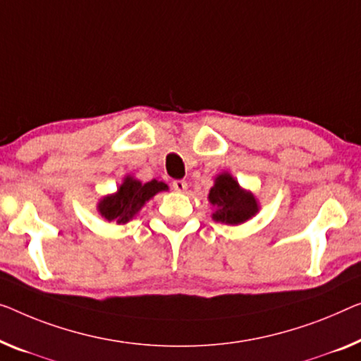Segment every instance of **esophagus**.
Returning a JSON list of instances; mask_svg holds the SVG:
<instances>
[{
  "label": "esophagus",
  "instance_id": "34e87169",
  "mask_svg": "<svg viewBox=\"0 0 361 361\" xmlns=\"http://www.w3.org/2000/svg\"><path fill=\"white\" fill-rule=\"evenodd\" d=\"M171 188H173L176 192H185L188 188V183L185 180H175L173 183H171Z\"/></svg>",
  "mask_w": 361,
  "mask_h": 361
}]
</instances>
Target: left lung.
Returning a JSON list of instances; mask_svg holds the SVG:
<instances>
[{
	"instance_id": "1",
	"label": "left lung",
	"mask_w": 361,
	"mask_h": 361,
	"mask_svg": "<svg viewBox=\"0 0 361 361\" xmlns=\"http://www.w3.org/2000/svg\"><path fill=\"white\" fill-rule=\"evenodd\" d=\"M209 201L217 207L214 219L220 222L238 225L257 212L256 199L243 191L232 176L222 173L217 176L215 185L209 192Z\"/></svg>"
}]
</instances>
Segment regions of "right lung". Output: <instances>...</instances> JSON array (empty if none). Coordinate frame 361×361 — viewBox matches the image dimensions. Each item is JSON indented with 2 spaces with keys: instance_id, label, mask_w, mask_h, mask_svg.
Listing matches in <instances>:
<instances>
[{
  "instance_id": "1",
  "label": "right lung",
  "mask_w": 361,
  "mask_h": 361,
  "mask_svg": "<svg viewBox=\"0 0 361 361\" xmlns=\"http://www.w3.org/2000/svg\"><path fill=\"white\" fill-rule=\"evenodd\" d=\"M165 190H169V186L162 181L152 180L142 185L137 180L126 178L116 195L105 197L99 204V211L109 222L125 224L146 204V201Z\"/></svg>"
}]
</instances>
